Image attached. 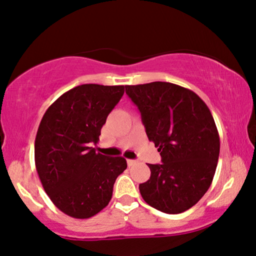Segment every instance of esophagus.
<instances>
[{
    "label": "esophagus",
    "instance_id": "esophagus-1",
    "mask_svg": "<svg viewBox=\"0 0 256 256\" xmlns=\"http://www.w3.org/2000/svg\"><path fill=\"white\" fill-rule=\"evenodd\" d=\"M127 164L129 167H132V166H135L136 164H138V161L136 160H127Z\"/></svg>",
    "mask_w": 256,
    "mask_h": 256
}]
</instances>
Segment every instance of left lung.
Masks as SVG:
<instances>
[{
    "label": "left lung",
    "instance_id": "left-lung-1",
    "mask_svg": "<svg viewBox=\"0 0 256 256\" xmlns=\"http://www.w3.org/2000/svg\"><path fill=\"white\" fill-rule=\"evenodd\" d=\"M141 112L149 141L158 147L160 164L138 186L144 200L167 214L196 204L213 181L220 138L213 115L198 95L169 82L126 86Z\"/></svg>",
    "mask_w": 256,
    "mask_h": 256
}]
</instances>
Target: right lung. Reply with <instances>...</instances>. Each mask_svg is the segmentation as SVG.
<instances>
[{
    "instance_id": "obj_1",
    "label": "right lung",
    "mask_w": 256,
    "mask_h": 256,
    "mask_svg": "<svg viewBox=\"0 0 256 256\" xmlns=\"http://www.w3.org/2000/svg\"><path fill=\"white\" fill-rule=\"evenodd\" d=\"M124 88L78 86L43 115L35 138L36 170L52 204L69 216L89 218L107 207L116 178L127 168L126 158L94 148Z\"/></svg>"
}]
</instances>
